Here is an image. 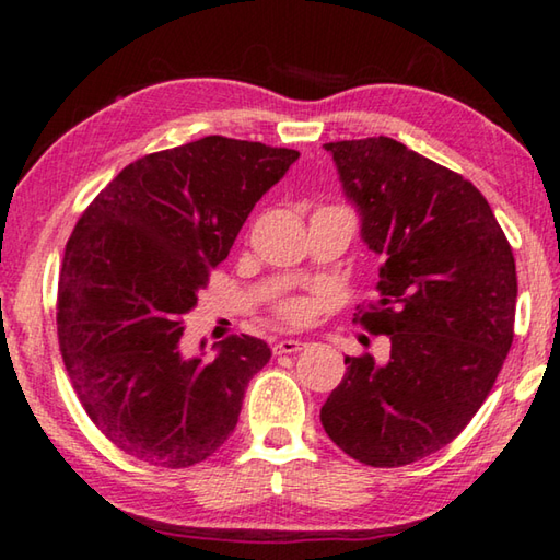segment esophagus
<instances>
[{"mask_svg":"<svg viewBox=\"0 0 560 560\" xmlns=\"http://www.w3.org/2000/svg\"><path fill=\"white\" fill-rule=\"evenodd\" d=\"M303 348V343L301 340H291V338H287V340H277V343H273V355H287V353H299V350Z\"/></svg>","mask_w":560,"mask_h":560,"instance_id":"1","label":"esophagus"}]
</instances>
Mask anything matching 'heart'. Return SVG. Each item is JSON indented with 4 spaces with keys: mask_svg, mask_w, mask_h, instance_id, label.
Wrapping results in <instances>:
<instances>
[{
    "mask_svg": "<svg viewBox=\"0 0 560 560\" xmlns=\"http://www.w3.org/2000/svg\"><path fill=\"white\" fill-rule=\"evenodd\" d=\"M271 314L281 326L301 328L308 324L311 316H314V303H311L306 296H283L273 303Z\"/></svg>",
    "mask_w": 560,
    "mask_h": 560,
    "instance_id": "b5f03b06",
    "label": "heart"
}]
</instances>
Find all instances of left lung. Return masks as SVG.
Returning <instances> with one entry per match:
<instances>
[{
  "label": "left lung",
  "instance_id": "1",
  "mask_svg": "<svg viewBox=\"0 0 560 560\" xmlns=\"http://www.w3.org/2000/svg\"><path fill=\"white\" fill-rule=\"evenodd\" d=\"M363 240L381 254L377 299L355 324L390 360L346 355L320 422L348 457L402 467L467 428L514 343L516 261L469 179L393 138L326 143Z\"/></svg>",
  "mask_w": 560,
  "mask_h": 560
}]
</instances>
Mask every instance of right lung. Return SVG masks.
<instances>
[{
  "label": "right lung",
  "instance_id": "right-lung-1",
  "mask_svg": "<svg viewBox=\"0 0 560 560\" xmlns=\"http://www.w3.org/2000/svg\"><path fill=\"white\" fill-rule=\"evenodd\" d=\"M296 150L207 136L120 170L75 222L56 296L66 373L120 452L183 469L222 447L244 390L269 363L261 338L230 336L185 358V314L254 205Z\"/></svg>",
  "mask_w": 560,
  "mask_h": 560
}]
</instances>
